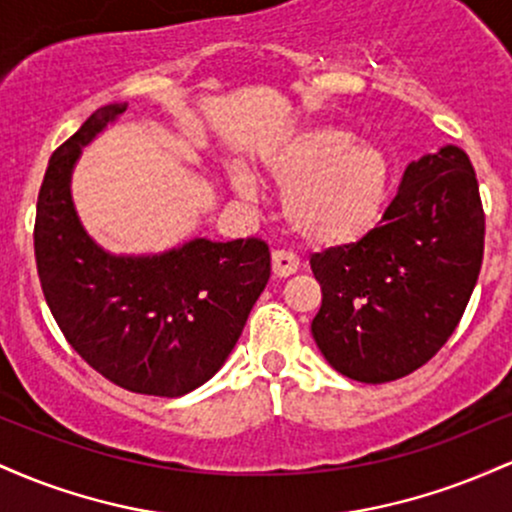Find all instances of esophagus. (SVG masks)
<instances>
[{
    "mask_svg": "<svg viewBox=\"0 0 512 512\" xmlns=\"http://www.w3.org/2000/svg\"><path fill=\"white\" fill-rule=\"evenodd\" d=\"M298 272V260L286 250L272 252V274L274 279H286V276Z\"/></svg>",
    "mask_w": 512,
    "mask_h": 512,
    "instance_id": "obj_1",
    "label": "esophagus"
}]
</instances>
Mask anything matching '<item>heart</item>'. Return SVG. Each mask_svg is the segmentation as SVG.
<instances>
[{
  "label": "heart",
  "instance_id": "obj_1",
  "mask_svg": "<svg viewBox=\"0 0 512 512\" xmlns=\"http://www.w3.org/2000/svg\"><path fill=\"white\" fill-rule=\"evenodd\" d=\"M264 178L284 187V214L305 243L342 250L378 226L390 190V166L378 146L354 142L337 127H308L262 151ZM243 199L255 195L245 170H231Z\"/></svg>",
  "mask_w": 512,
  "mask_h": 512
}]
</instances>
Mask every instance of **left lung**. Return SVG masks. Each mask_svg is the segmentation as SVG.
I'll return each instance as SVG.
<instances>
[{"instance_id":"obj_1","label":"left lung","mask_w":512,"mask_h":512,"mask_svg":"<svg viewBox=\"0 0 512 512\" xmlns=\"http://www.w3.org/2000/svg\"><path fill=\"white\" fill-rule=\"evenodd\" d=\"M484 209L472 161L457 146L411 161L380 226L361 243L310 260L322 305L317 349L358 383L414 373L448 342L477 286Z\"/></svg>"}]
</instances>
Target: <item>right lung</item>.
<instances>
[{
  "mask_svg": "<svg viewBox=\"0 0 512 512\" xmlns=\"http://www.w3.org/2000/svg\"><path fill=\"white\" fill-rule=\"evenodd\" d=\"M125 110L98 108L52 154L35 211V262L52 317L88 366L129 392L180 397L207 383L236 346L269 281V248L260 238H195L142 257L98 248L69 182L81 146Z\"/></svg>",
  "mask_w": 512,
  "mask_h": 512,
  "instance_id": "1",
  "label": "right lung"
}]
</instances>
